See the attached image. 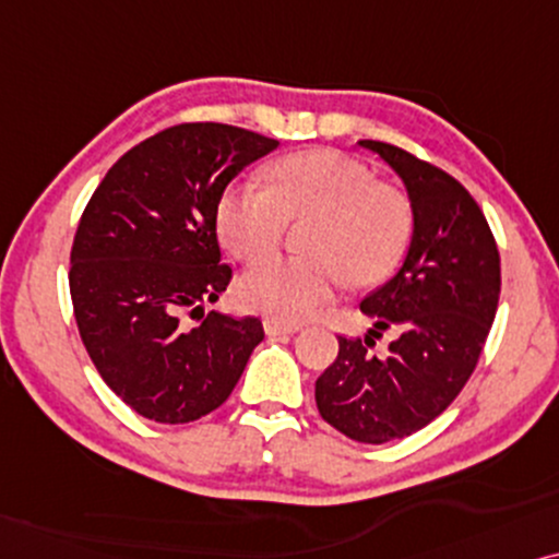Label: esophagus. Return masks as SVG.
Listing matches in <instances>:
<instances>
[{
	"label": "esophagus",
	"mask_w": 559,
	"mask_h": 559,
	"mask_svg": "<svg viewBox=\"0 0 559 559\" xmlns=\"http://www.w3.org/2000/svg\"><path fill=\"white\" fill-rule=\"evenodd\" d=\"M263 330H265V334H271V337H281V334H294V332H299L301 324L284 322V319H275V317H265V319H263Z\"/></svg>",
	"instance_id": "1"
}]
</instances>
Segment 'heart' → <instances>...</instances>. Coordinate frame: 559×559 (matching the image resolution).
<instances>
[{"instance_id": "b5f03b06", "label": "heart", "mask_w": 559, "mask_h": 559, "mask_svg": "<svg viewBox=\"0 0 559 559\" xmlns=\"http://www.w3.org/2000/svg\"><path fill=\"white\" fill-rule=\"evenodd\" d=\"M267 191L229 186L217 204V233L240 260L255 263L284 242L288 222L311 225L304 260H267L242 275L245 307L299 322L322 309L342 281L373 286L404 260L414 235L406 193L337 151H304L271 163Z\"/></svg>"}]
</instances>
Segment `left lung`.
<instances>
[{
	"instance_id": "obj_1",
	"label": "left lung",
	"mask_w": 559,
	"mask_h": 559,
	"mask_svg": "<svg viewBox=\"0 0 559 559\" xmlns=\"http://www.w3.org/2000/svg\"><path fill=\"white\" fill-rule=\"evenodd\" d=\"M396 170L414 210L404 265L360 309L366 340L340 337L337 360L317 378V408L355 442L404 440L437 419L473 376L501 294V258L480 206L442 168L396 145L360 140ZM383 329L390 353H369Z\"/></svg>"
}]
</instances>
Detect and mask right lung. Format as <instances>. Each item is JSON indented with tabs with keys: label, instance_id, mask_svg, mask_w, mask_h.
<instances>
[{
	"label": "right lung",
	"instance_id": "1",
	"mask_svg": "<svg viewBox=\"0 0 559 559\" xmlns=\"http://www.w3.org/2000/svg\"><path fill=\"white\" fill-rule=\"evenodd\" d=\"M278 140L186 122L143 140L107 170L71 248V301L104 383L145 419L197 421L227 401L265 337L258 317L210 311L229 286L217 204ZM183 310L203 314L188 330Z\"/></svg>",
	"mask_w": 559,
	"mask_h": 559
}]
</instances>
